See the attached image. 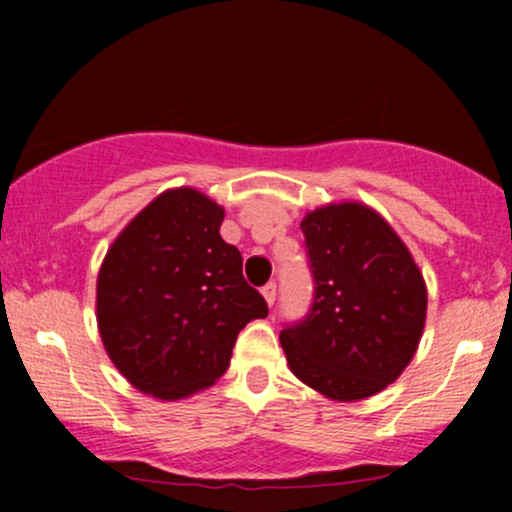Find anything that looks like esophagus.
<instances>
[{"label":"esophagus","instance_id":"obj_1","mask_svg":"<svg viewBox=\"0 0 512 512\" xmlns=\"http://www.w3.org/2000/svg\"><path fill=\"white\" fill-rule=\"evenodd\" d=\"M262 296H264V301H267V305H274V301H276V284H274V281H269L267 286H262Z\"/></svg>","mask_w":512,"mask_h":512}]
</instances>
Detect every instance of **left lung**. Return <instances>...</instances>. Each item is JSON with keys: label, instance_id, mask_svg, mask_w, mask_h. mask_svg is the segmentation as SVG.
I'll list each match as a JSON object with an SVG mask.
<instances>
[{"label": "left lung", "instance_id": "obj_1", "mask_svg": "<svg viewBox=\"0 0 512 512\" xmlns=\"http://www.w3.org/2000/svg\"><path fill=\"white\" fill-rule=\"evenodd\" d=\"M315 279L308 317L281 330L291 373L334 402L395 383L419 349L428 291L395 228L368 204L332 202L301 221Z\"/></svg>", "mask_w": 512, "mask_h": 512}]
</instances>
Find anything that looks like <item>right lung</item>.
<instances>
[{
  "mask_svg": "<svg viewBox=\"0 0 512 512\" xmlns=\"http://www.w3.org/2000/svg\"><path fill=\"white\" fill-rule=\"evenodd\" d=\"M221 223L214 199L173 187L105 252L98 332L115 368L144 395L175 402L207 390L226 373L238 332L269 313Z\"/></svg>",
  "mask_w": 512,
  "mask_h": 512,
  "instance_id": "1",
  "label": "right lung"
}]
</instances>
